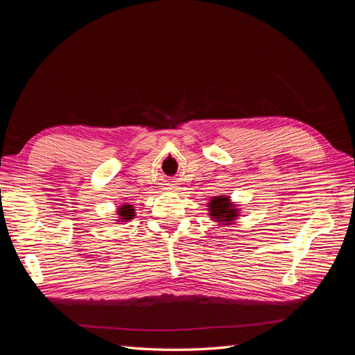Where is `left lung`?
<instances>
[{
	"mask_svg": "<svg viewBox=\"0 0 355 355\" xmlns=\"http://www.w3.org/2000/svg\"><path fill=\"white\" fill-rule=\"evenodd\" d=\"M209 209L210 216L218 222L230 223L237 218V210L234 209V204L228 200V197H214L209 202Z\"/></svg>",
	"mask_w": 355,
	"mask_h": 355,
	"instance_id": "1",
	"label": "left lung"
}]
</instances>
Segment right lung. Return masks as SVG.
<instances>
[{
  "mask_svg": "<svg viewBox=\"0 0 355 355\" xmlns=\"http://www.w3.org/2000/svg\"><path fill=\"white\" fill-rule=\"evenodd\" d=\"M118 214H120V219L124 220H130L135 218V209L130 206V204H124L120 209H118Z\"/></svg>",
  "mask_w": 355,
  "mask_h": 355,
  "instance_id": "add662e5",
  "label": "right lung"
}]
</instances>
